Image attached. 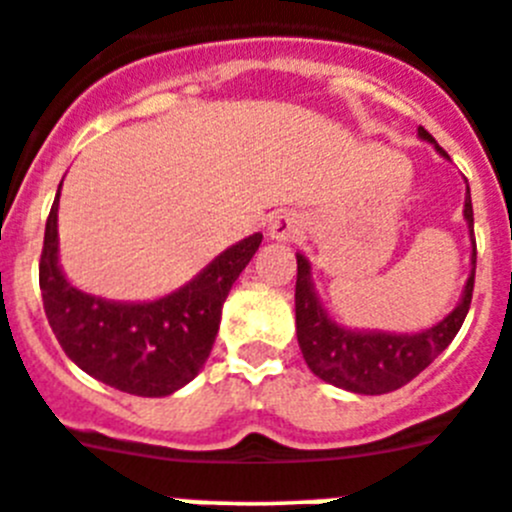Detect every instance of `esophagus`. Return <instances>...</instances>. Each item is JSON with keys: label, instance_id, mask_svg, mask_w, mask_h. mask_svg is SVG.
<instances>
[{"label": "esophagus", "instance_id": "esophagus-1", "mask_svg": "<svg viewBox=\"0 0 512 512\" xmlns=\"http://www.w3.org/2000/svg\"><path fill=\"white\" fill-rule=\"evenodd\" d=\"M301 228H304V223H301L299 213L286 211L271 218L269 236L274 238V241H294V238L301 233Z\"/></svg>", "mask_w": 512, "mask_h": 512}]
</instances>
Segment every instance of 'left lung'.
<instances>
[{"label":"left lung","mask_w":512,"mask_h":512,"mask_svg":"<svg viewBox=\"0 0 512 512\" xmlns=\"http://www.w3.org/2000/svg\"><path fill=\"white\" fill-rule=\"evenodd\" d=\"M417 135L445 158L450 155L437 145V140L425 128H417ZM465 216L472 241V271L467 276L462 299L450 314L425 332L394 334V332H367V329H347L326 314L311 281V264L296 253V337L301 354L311 372L334 387L349 389L357 394H387L405 387L422 369L430 367L460 332L462 321L470 311L472 286H475V233H472V201L470 186L465 196Z\"/></svg>","instance_id":"8db88e82"}]
</instances>
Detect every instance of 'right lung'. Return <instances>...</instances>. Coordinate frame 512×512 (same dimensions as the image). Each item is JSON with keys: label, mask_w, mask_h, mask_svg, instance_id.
<instances>
[{"label": "right lung", "mask_w": 512, "mask_h": 512, "mask_svg": "<svg viewBox=\"0 0 512 512\" xmlns=\"http://www.w3.org/2000/svg\"><path fill=\"white\" fill-rule=\"evenodd\" d=\"M60 188L47 218L40 259L42 304L60 347L82 372L120 392L165 397L186 387L206 364L223 301L264 236L253 233L226 248L196 279L163 299L140 304L100 299L75 289L60 269Z\"/></svg>", "instance_id": "obj_1"}]
</instances>
